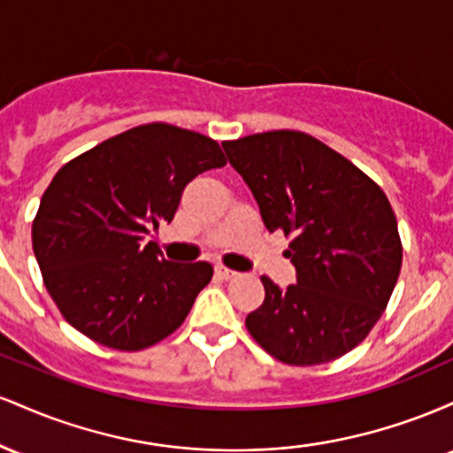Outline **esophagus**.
<instances>
[{
  "label": "esophagus",
  "instance_id": "obj_1",
  "mask_svg": "<svg viewBox=\"0 0 453 453\" xmlns=\"http://www.w3.org/2000/svg\"><path fill=\"white\" fill-rule=\"evenodd\" d=\"M215 274L219 279H234L236 277V270H230V268H226V266H215Z\"/></svg>",
  "mask_w": 453,
  "mask_h": 453
}]
</instances>
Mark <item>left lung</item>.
Instances as JSON below:
<instances>
[{"label":"left lung","mask_w":453,"mask_h":453,"mask_svg":"<svg viewBox=\"0 0 453 453\" xmlns=\"http://www.w3.org/2000/svg\"><path fill=\"white\" fill-rule=\"evenodd\" d=\"M268 232L292 236L296 283L262 277L264 303L247 330L270 356L315 366L366 339L394 292L403 244L386 194L324 142L277 129L221 144Z\"/></svg>","instance_id":"obj_1"}]
</instances>
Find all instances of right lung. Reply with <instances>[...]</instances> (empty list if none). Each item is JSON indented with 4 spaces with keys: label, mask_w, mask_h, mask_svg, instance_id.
<instances>
[{
    "label": "right lung",
    "mask_w": 453,
    "mask_h": 453,
    "mask_svg": "<svg viewBox=\"0 0 453 453\" xmlns=\"http://www.w3.org/2000/svg\"><path fill=\"white\" fill-rule=\"evenodd\" d=\"M226 165L212 138L149 123L67 161L31 227L44 285L61 315L104 347L138 351L185 321L209 262L174 264L150 232L173 221L197 174Z\"/></svg>",
    "instance_id": "1"
}]
</instances>
